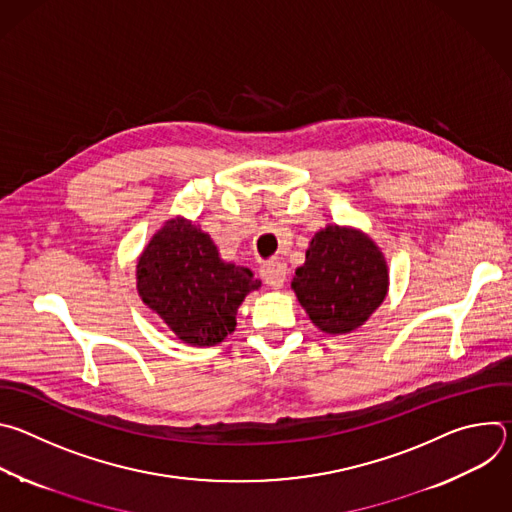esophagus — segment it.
<instances>
[{
    "label": "esophagus",
    "mask_w": 512,
    "mask_h": 512,
    "mask_svg": "<svg viewBox=\"0 0 512 512\" xmlns=\"http://www.w3.org/2000/svg\"><path fill=\"white\" fill-rule=\"evenodd\" d=\"M259 275H261V279H263L269 287L279 289V287H283V283H285V279H287V269H285V265H281V263L269 261V263H263V265H261Z\"/></svg>",
    "instance_id": "esophagus-1"
}]
</instances>
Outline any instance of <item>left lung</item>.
Instances as JSON below:
<instances>
[{"instance_id": "8db88e82", "label": "left lung", "mask_w": 512, "mask_h": 512, "mask_svg": "<svg viewBox=\"0 0 512 512\" xmlns=\"http://www.w3.org/2000/svg\"><path fill=\"white\" fill-rule=\"evenodd\" d=\"M291 287L322 332L346 334L383 304L389 269L369 235L328 225L314 235L306 263L296 269Z\"/></svg>"}]
</instances>
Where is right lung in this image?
I'll return each mask as SVG.
<instances>
[{"label": "right lung", "instance_id": "obj_1", "mask_svg": "<svg viewBox=\"0 0 512 512\" xmlns=\"http://www.w3.org/2000/svg\"><path fill=\"white\" fill-rule=\"evenodd\" d=\"M137 291L186 344L214 346L237 326V310L259 287L247 267L225 263L212 239L186 218H172L137 261Z\"/></svg>", "mask_w": 512, "mask_h": 512}]
</instances>
